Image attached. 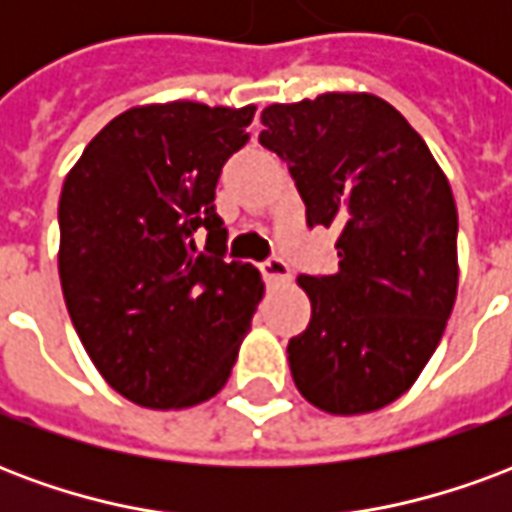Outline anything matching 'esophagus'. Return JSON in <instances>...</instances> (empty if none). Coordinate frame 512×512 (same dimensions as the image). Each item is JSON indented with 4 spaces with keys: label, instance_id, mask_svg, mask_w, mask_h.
Here are the masks:
<instances>
[{
    "label": "esophagus",
    "instance_id": "34e87169",
    "mask_svg": "<svg viewBox=\"0 0 512 512\" xmlns=\"http://www.w3.org/2000/svg\"><path fill=\"white\" fill-rule=\"evenodd\" d=\"M260 271H263L268 285H282L290 279V266L282 257H268L266 263H260Z\"/></svg>",
    "mask_w": 512,
    "mask_h": 512
}]
</instances>
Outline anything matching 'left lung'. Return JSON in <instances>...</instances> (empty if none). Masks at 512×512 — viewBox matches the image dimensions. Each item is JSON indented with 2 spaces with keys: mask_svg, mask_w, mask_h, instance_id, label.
I'll return each instance as SVG.
<instances>
[{
  "mask_svg": "<svg viewBox=\"0 0 512 512\" xmlns=\"http://www.w3.org/2000/svg\"><path fill=\"white\" fill-rule=\"evenodd\" d=\"M260 145L288 169L337 271L301 274L310 326L288 343L299 392L351 417L389 406L436 351L458 293V211L425 139L384 98L323 93L263 109Z\"/></svg>",
  "mask_w": 512,
  "mask_h": 512,
  "instance_id": "obj_1",
  "label": "left lung"
}]
</instances>
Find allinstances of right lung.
<instances>
[{
  "instance_id": "1",
  "label": "right lung",
  "mask_w": 512,
  "mask_h": 512,
  "mask_svg": "<svg viewBox=\"0 0 512 512\" xmlns=\"http://www.w3.org/2000/svg\"><path fill=\"white\" fill-rule=\"evenodd\" d=\"M255 106H134L93 136L60 194V282L73 329L115 392L189 408L230 378L263 279L224 260L213 197ZM205 229L206 252L193 244Z\"/></svg>"
}]
</instances>
